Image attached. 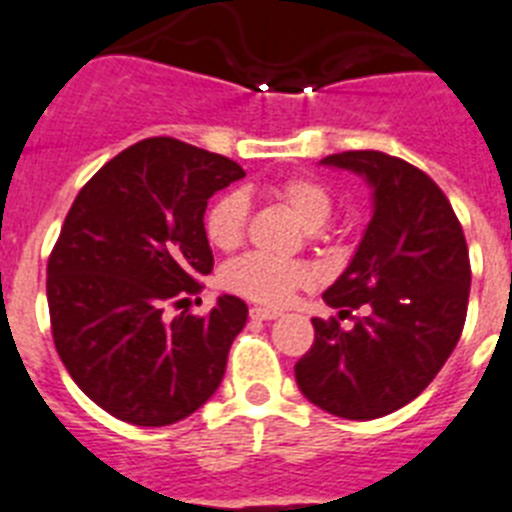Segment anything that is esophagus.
Segmentation results:
<instances>
[{
    "label": "esophagus",
    "mask_w": 512,
    "mask_h": 512,
    "mask_svg": "<svg viewBox=\"0 0 512 512\" xmlns=\"http://www.w3.org/2000/svg\"><path fill=\"white\" fill-rule=\"evenodd\" d=\"M249 317H252V320H276V317H281V312L268 307H252L249 309Z\"/></svg>",
    "instance_id": "34e87169"
}]
</instances>
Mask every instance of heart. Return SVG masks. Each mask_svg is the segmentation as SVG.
<instances>
[{
    "mask_svg": "<svg viewBox=\"0 0 512 512\" xmlns=\"http://www.w3.org/2000/svg\"><path fill=\"white\" fill-rule=\"evenodd\" d=\"M270 195L281 200L286 208L302 221L304 229L317 231L333 216V197L328 187L315 176L294 174L270 184ZM249 200L244 192L229 190L218 195L208 205L203 218L205 239L221 252H231L242 244L247 229ZM315 281V270L302 260H283V257L249 255L236 257L221 270V286L231 294H239L249 302L283 307L299 289H307Z\"/></svg>",
    "mask_w": 512,
    "mask_h": 512,
    "instance_id": "1",
    "label": "heart"
}]
</instances>
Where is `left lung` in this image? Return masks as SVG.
<instances>
[{
	"mask_svg": "<svg viewBox=\"0 0 512 512\" xmlns=\"http://www.w3.org/2000/svg\"><path fill=\"white\" fill-rule=\"evenodd\" d=\"M322 163L362 174L375 190L354 260L322 294L341 317L359 307L367 315L351 330L315 317V343L294 375L322 411L367 422L414 401L448 362L466 322L471 263L453 205L422 169L380 150Z\"/></svg>",
	"mask_w": 512,
	"mask_h": 512,
	"instance_id": "left-lung-1",
	"label": "left lung"
}]
</instances>
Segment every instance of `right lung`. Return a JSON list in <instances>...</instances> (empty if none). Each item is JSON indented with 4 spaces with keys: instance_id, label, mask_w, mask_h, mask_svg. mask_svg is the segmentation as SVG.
<instances>
[{
    "instance_id": "1",
    "label": "right lung",
    "mask_w": 512,
    "mask_h": 512,
    "mask_svg": "<svg viewBox=\"0 0 512 512\" xmlns=\"http://www.w3.org/2000/svg\"><path fill=\"white\" fill-rule=\"evenodd\" d=\"M236 161L148 137L77 192L46 265L51 336L77 388L137 427H166L216 393L247 304L223 294L208 315L182 309L213 270L203 216L242 179Z\"/></svg>"
}]
</instances>
